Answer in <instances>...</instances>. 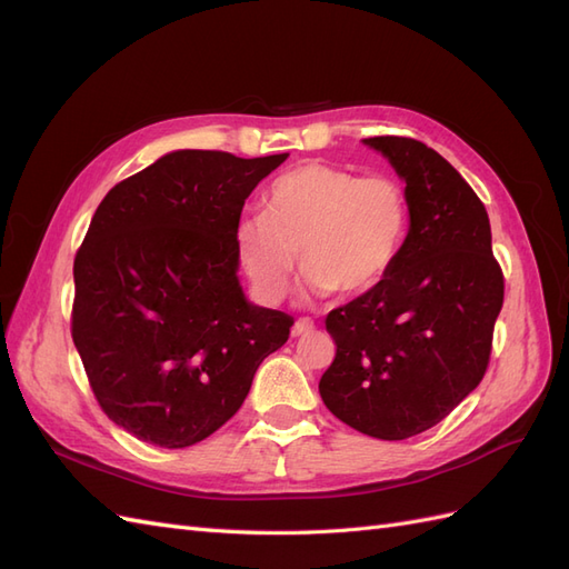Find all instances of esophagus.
<instances>
[{
	"mask_svg": "<svg viewBox=\"0 0 569 569\" xmlns=\"http://www.w3.org/2000/svg\"><path fill=\"white\" fill-rule=\"evenodd\" d=\"M313 330H316V322L311 318H299L295 322V327H291V335L301 337V335H308V332H313Z\"/></svg>",
	"mask_w": 569,
	"mask_h": 569,
	"instance_id": "34e87169",
	"label": "esophagus"
}]
</instances>
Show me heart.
<instances>
[{
    "label": "heart",
    "instance_id": "obj_1",
    "mask_svg": "<svg viewBox=\"0 0 569 569\" xmlns=\"http://www.w3.org/2000/svg\"><path fill=\"white\" fill-rule=\"evenodd\" d=\"M410 230L406 187L385 173L358 176L332 163H301L270 184L263 213L239 220L237 256L263 301L284 299L299 261L306 289L360 297L399 261Z\"/></svg>",
    "mask_w": 569,
    "mask_h": 569
}]
</instances>
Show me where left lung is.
Listing matches in <instances>:
<instances>
[{
    "label": "left lung",
    "instance_id": "obj_1",
    "mask_svg": "<svg viewBox=\"0 0 569 569\" xmlns=\"http://www.w3.org/2000/svg\"><path fill=\"white\" fill-rule=\"evenodd\" d=\"M406 180L410 230L399 261L330 311L337 343L325 406L368 437L401 441L441 422L487 372L503 306L485 203L441 153L410 137H368Z\"/></svg>",
    "mask_w": 569,
    "mask_h": 569
}]
</instances>
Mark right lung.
<instances>
[{"label":"right lung","mask_w":569,"mask_h":569,"mask_svg":"<svg viewBox=\"0 0 569 569\" xmlns=\"http://www.w3.org/2000/svg\"><path fill=\"white\" fill-rule=\"evenodd\" d=\"M289 153L180 149L101 199L76 253L73 343L101 410L161 449L226 425L295 318L247 301L234 230Z\"/></svg>","instance_id":"right-lung-1"}]
</instances>
